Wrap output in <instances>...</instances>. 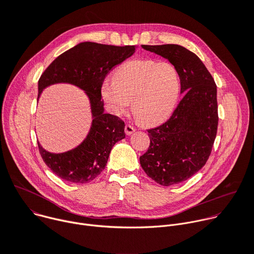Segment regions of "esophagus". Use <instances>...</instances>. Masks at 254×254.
Listing matches in <instances>:
<instances>
[{"mask_svg": "<svg viewBox=\"0 0 254 254\" xmlns=\"http://www.w3.org/2000/svg\"><path fill=\"white\" fill-rule=\"evenodd\" d=\"M134 127H132L131 126H129V125H126V127H125V131H126V133L127 134V135H130L131 133H133L134 132Z\"/></svg>", "mask_w": 254, "mask_h": 254, "instance_id": "1", "label": "esophagus"}]
</instances>
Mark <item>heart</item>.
<instances>
[{
    "label": "heart",
    "instance_id": "obj_1",
    "mask_svg": "<svg viewBox=\"0 0 254 254\" xmlns=\"http://www.w3.org/2000/svg\"><path fill=\"white\" fill-rule=\"evenodd\" d=\"M180 91V78L173 64L151 59L131 60L105 79L100 87L106 108L123 115L132 101V113L142 124L152 125L166 119L174 110Z\"/></svg>",
    "mask_w": 254,
    "mask_h": 254
}]
</instances>
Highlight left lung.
<instances>
[{
  "label": "left lung",
  "mask_w": 254,
  "mask_h": 254,
  "mask_svg": "<svg viewBox=\"0 0 254 254\" xmlns=\"http://www.w3.org/2000/svg\"><path fill=\"white\" fill-rule=\"evenodd\" d=\"M170 61L178 71L183 98L172 117L148 129V151L139 157L146 174L162 186L191 178L206 164L217 133V87L200 58L176 44L141 45Z\"/></svg>",
  "instance_id": "1"
}]
</instances>
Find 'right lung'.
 I'll return each mask as SVG.
<instances>
[{
  "mask_svg": "<svg viewBox=\"0 0 254 254\" xmlns=\"http://www.w3.org/2000/svg\"><path fill=\"white\" fill-rule=\"evenodd\" d=\"M135 46H114L82 42L59 55L38 81V100L46 87L69 83L84 90L90 103L92 123L84 140L64 153H50L38 141L41 157L59 178L74 184H86L105 168L115 143L126 137L125 123L104 114L101 84L115 66L130 57Z\"/></svg>",
  "mask_w": 254,
  "mask_h": 254,
  "instance_id": "1",
  "label": "right lung"
}]
</instances>
